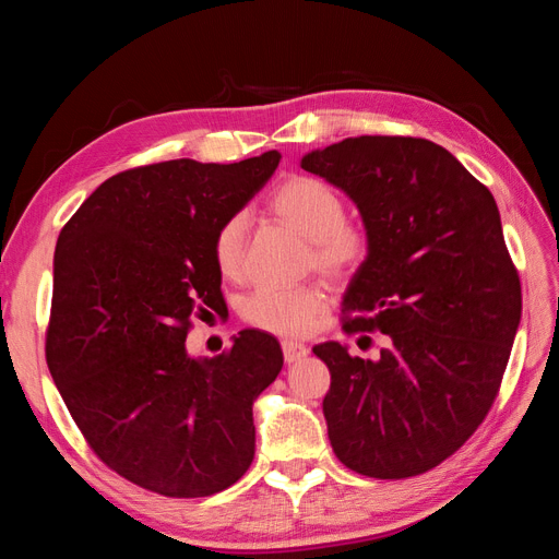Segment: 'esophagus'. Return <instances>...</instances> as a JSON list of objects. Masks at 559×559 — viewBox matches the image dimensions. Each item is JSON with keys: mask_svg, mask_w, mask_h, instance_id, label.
I'll return each instance as SVG.
<instances>
[{"mask_svg": "<svg viewBox=\"0 0 559 559\" xmlns=\"http://www.w3.org/2000/svg\"><path fill=\"white\" fill-rule=\"evenodd\" d=\"M282 352H284L286 364H296V361L308 357V347L302 343H296V341H282Z\"/></svg>", "mask_w": 559, "mask_h": 559, "instance_id": "1", "label": "esophagus"}]
</instances>
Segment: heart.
Segmentation results:
<instances>
[{"instance_id":"obj_1","label":"heart","mask_w":559,"mask_h":559,"mask_svg":"<svg viewBox=\"0 0 559 559\" xmlns=\"http://www.w3.org/2000/svg\"><path fill=\"white\" fill-rule=\"evenodd\" d=\"M267 210L277 222L294 228L310 245V263L329 277H345L366 261L370 238L361 224L347 222L343 198L329 183L308 175H294L282 181L270 195ZM247 224L242 216H233L216 230L212 257L216 270L226 280H238L245 265ZM326 298L314 286L296 289H273L261 286L242 302L247 324L280 333H308L314 319L324 312Z\"/></svg>"}]
</instances>
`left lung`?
<instances>
[{
    "label": "left lung",
    "mask_w": 559,
    "mask_h": 559,
    "mask_svg": "<svg viewBox=\"0 0 559 559\" xmlns=\"http://www.w3.org/2000/svg\"><path fill=\"white\" fill-rule=\"evenodd\" d=\"M300 167L349 195L370 238L343 331L386 335L376 361L335 341L312 347L331 370V448L368 478L419 476L478 429L511 357L522 294L497 202L419 138H347Z\"/></svg>",
    "instance_id": "obj_1"
}]
</instances>
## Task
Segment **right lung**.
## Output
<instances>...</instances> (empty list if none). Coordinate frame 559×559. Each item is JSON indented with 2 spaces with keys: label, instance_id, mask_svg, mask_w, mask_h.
Instances as JSON below:
<instances>
[{
  "label": "right lung",
  "instance_id": "right-lung-1",
  "mask_svg": "<svg viewBox=\"0 0 559 559\" xmlns=\"http://www.w3.org/2000/svg\"><path fill=\"white\" fill-rule=\"evenodd\" d=\"M277 151L118 173L64 224L53 259L46 364L93 452L118 476L177 499L238 483L253 460L251 405L282 347L245 329L191 357V317L218 310L214 235L273 177Z\"/></svg>",
  "mask_w": 559,
  "mask_h": 559
}]
</instances>
